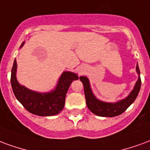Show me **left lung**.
Wrapping results in <instances>:
<instances>
[{"label": "left lung", "instance_id": "obj_1", "mask_svg": "<svg viewBox=\"0 0 150 150\" xmlns=\"http://www.w3.org/2000/svg\"><path fill=\"white\" fill-rule=\"evenodd\" d=\"M136 71L138 75V79L137 81L133 90L129 93V94L126 98L119 100L117 102H105L98 99L92 91L88 77L86 76H80V80L83 83V86H84L86 105L88 110L93 113H94L95 115L100 116V117H112L123 113L130 106L131 104L133 103V101L135 100L139 93L142 81L140 77V69L137 64Z\"/></svg>", "mask_w": 150, "mask_h": 150}]
</instances>
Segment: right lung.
I'll return each mask as SVG.
<instances>
[{
	"label": "right lung",
	"instance_id": "add662e5",
	"mask_svg": "<svg viewBox=\"0 0 150 150\" xmlns=\"http://www.w3.org/2000/svg\"><path fill=\"white\" fill-rule=\"evenodd\" d=\"M25 45L23 41L20 49ZM17 64L16 59L11 71V85L15 97L29 112L41 117L58 114L64 106L65 96L71 83L78 79L77 74L64 71L59 77L57 86L51 91L40 93L21 86L17 79Z\"/></svg>",
	"mask_w": 150,
	"mask_h": 150
}]
</instances>
